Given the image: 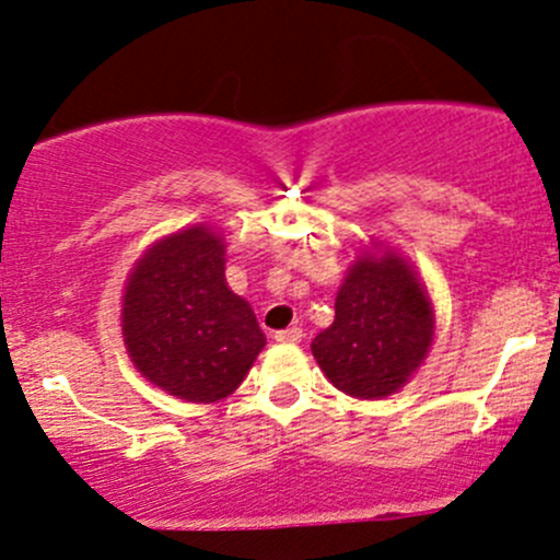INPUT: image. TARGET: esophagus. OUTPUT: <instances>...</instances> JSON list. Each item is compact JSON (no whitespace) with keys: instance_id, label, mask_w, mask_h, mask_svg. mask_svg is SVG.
<instances>
[{"instance_id":"34e87169","label":"esophagus","mask_w":560,"mask_h":560,"mask_svg":"<svg viewBox=\"0 0 560 560\" xmlns=\"http://www.w3.org/2000/svg\"><path fill=\"white\" fill-rule=\"evenodd\" d=\"M276 341H281V343H298L303 338V330L301 327H287V330H279L276 332Z\"/></svg>"}]
</instances>
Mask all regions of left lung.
<instances>
[{
	"instance_id": "left-lung-1",
	"label": "left lung",
	"mask_w": 560,
	"mask_h": 560,
	"mask_svg": "<svg viewBox=\"0 0 560 560\" xmlns=\"http://www.w3.org/2000/svg\"><path fill=\"white\" fill-rule=\"evenodd\" d=\"M436 336L431 295L398 248L371 241L349 265L336 319L314 338L322 374L341 393L380 400L409 385Z\"/></svg>"
}]
</instances>
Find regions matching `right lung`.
<instances>
[{"label": "right lung", "mask_w": 560, "mask_h": 560, "mask_svg": "<svg viewBox=\"0 0 560 560\" xmlns=\"http://www.w3.org/2000/svg\"><path fill=\"white\" fill-rule=\"evenodd\" d=\"M228 244L208 224L154 241L129 270L121 336L151 385L186 404L228 398L265 347L248 301L224 279Z\"/></svg>", "instance_id": "right-lung-1"}]
</instances>
